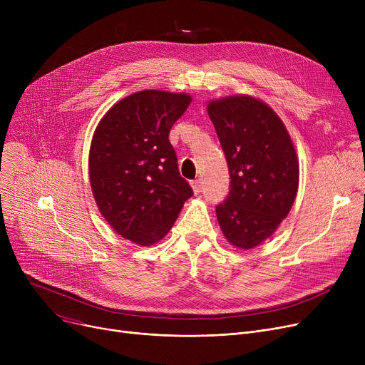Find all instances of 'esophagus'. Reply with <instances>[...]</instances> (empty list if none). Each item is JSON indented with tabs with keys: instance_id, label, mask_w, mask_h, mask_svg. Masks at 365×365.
<instances>
[{
	"instance_id": "1",
	"label": "esophagus",
	"mask_w": 365,
	"mask_h": 365,
	"mask_svg": "<svg viewBox=\"0 0 365 365\" xmlns=\"http://www.w3.org/2000/svg\"><path fill=\"white\" fill-rule=\"evenodd\" d=\"M190 186H192L195 194H200L202 190V182L201 180H192V182H190Z\"/></svg>"
}]
</instances>
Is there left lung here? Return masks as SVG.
<instances>
[{
    "mask_svg": "<svg viewBox=\"0 0 365 365\" xmlns=\"http://www.w3.org/2000/svg\"><path fill=\"white\" fill-rule=\"evenodd\" d=\"M225 152L229 194L216 207L225 238L250 250L269 238L292 210L299 187V161L292 138L271 106L252 96L208 103Z\"/></svg>",
    "mask_w": 365,
    "mask_h": 365,
    "instance_id": "1",
    "label": "left lung"
}]
</instances>
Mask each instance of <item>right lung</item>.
Listing matches in <instances>:
<instances>
[{
	"instance_id": "add662e5",
	"label": "right lung",
	"mask_w": 365,
	"mask_h": 365,
	"mask_svg": "<svg viewBox=\"0 0 365 365\" xmlns=\"http://www.w3.org/2000/svg\"><path fill=\"white\" fill-rule=\"evenodd\" d=\"M192 98L143 90L115 103L93 134V197L113 231L139 245L163 240L192 187L180 176L168 133Z\"/></svg>"
}]
</instances>
